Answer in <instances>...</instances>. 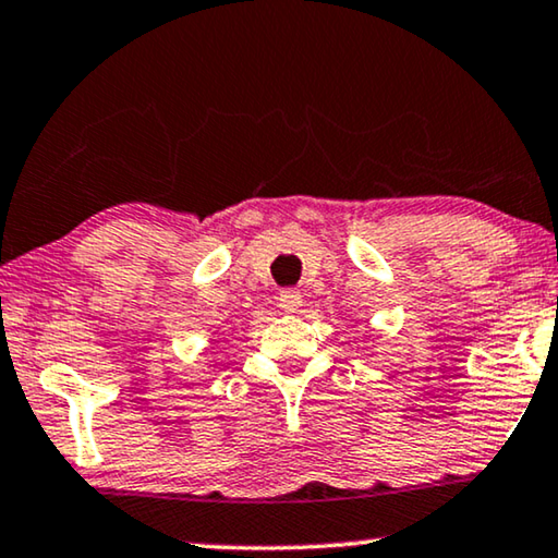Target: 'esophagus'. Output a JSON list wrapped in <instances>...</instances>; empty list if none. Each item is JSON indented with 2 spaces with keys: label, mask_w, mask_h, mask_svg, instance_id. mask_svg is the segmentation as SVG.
<instances>
[{
  "label": "esophagus",
  "mask_w": 558,
  "mask_h": 558,
  "mask_svg": "<svg viewBox=\"0 0 558 558\" xmlns=\"http://www.w3.org/2000/svg\"><path fill=\"white\" fill-rule=\"evenodd\" d=\"M301 303H303V295L298 293V290H280L278 293V305H280V311H286V313H295L298 307H301Z\"/></svg>",
  "instance_id": "esophagus-1"
}]
</instances>
